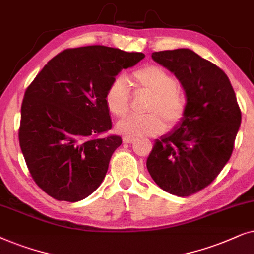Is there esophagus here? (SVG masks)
Masks as SVG:
<instances>
[{"label": "esophagus", "instance_id": "esophagus-1", "mask_svg": "<svg viewBox=\"0 0 254 254\" xmlns=\"http://www.w3.org/2000/svg\"><path fill=\"white\" fill-rule=\"evenodd\" d=\"M133 140H134V138H131V137H124L123 138V143H125V144H131Z\"/></svg>", "mask_w": 254, "mask_h": 254}]
</instances>
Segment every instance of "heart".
Masks as SVG:
<instances>
[{"label": "heart", "instance_id": "obj_1", "mask_svg": "<svg viewBox=\"0 0 254 254\" xmlns=\"http://www.w3.org/2000/svg\"><path fill=\"white\" fill-rule=\"evenodd\" d=\"M138 92L151 95L145 116H129L117 124V130L127 137L157 136L166 127H174L184 120L188 109V97L178 87L173 74L157 65H147L132 74ZM104 102L114 116L123 117L129 113L131 94L127 80L117 76L104 94Z\"/></svg>", "mask_w": 254, "mask_h": 254}]
</instances>
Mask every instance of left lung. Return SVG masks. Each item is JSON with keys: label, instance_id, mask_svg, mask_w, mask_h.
Instances as JSON below:
<instances>
[{"label": "left lung", "instance_id": "left-lung-1", "mask_svg": "<svg viewBox=\"0 0 254 254\" xmlns=\"http://www.w3.org/2000/svg\"><path fill=\"white\" fill-rule=\"evenodd\" d=\"M175 74L188 109L175 129L155 140L146 166L161 189L190 196L211 184L231 157L242 111L226 74L188 49L152 53Z\"/></svg>", "mask_w": 254, "mask_h": 254}]
</instances>
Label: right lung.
Instances as JSON below:
<instances>
[{"label":"right lung","instance_id":"add662e5","mask_svg":"<svg viewBox=\"0 0 254 254\" xmlns=\"http://www.w3.org/2000/svg\"><path fill=\"white\" fill-rule=\"evenodd\" d=\"M144 53L94 45L57 54L26 88L19 146L33 181L58 201L86 198L103 181L122 144L104 102L108 86Z\"/></svg>","mask_w":254,"mask_h":254}]
</instances>
